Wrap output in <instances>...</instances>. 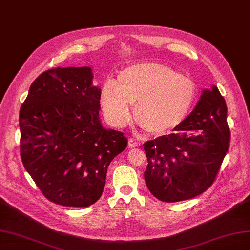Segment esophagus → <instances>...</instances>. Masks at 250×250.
<instances>
[{"mask_svg":"<svg viewBox=\"0 0 250 250\" xmlns=\"http://www.w3.org/2000/svg\"><path fill=\"white\" fill-rule=\"evenodd\" d=\"M138 145H139V143H138L136 140L128 139V146H130L131 148H134V147H137Z\"/></svg>","mask_w":250,"mask_h":250,"instance_id":"esophagus-1","label":"esophagus"}]
</instances>
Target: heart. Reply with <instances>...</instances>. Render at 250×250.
Segmentation results:
<instances>
[{
  "label": "heart",
  "mask_w": 250,
  "mask_h": 250,
  "mask_svg": "<svg viewBox=\"0 0 250 250\" xmlns=\"http://www.w3.org/2000/svg\"><path fill=\"white\" fill-rule=\"evenodd\" d=\"M197 85L168 66L142 62L124 69L116 83L102 85L100 103L114 125H125L135 104V118L149 133L161 135L179 125L197 99Z\"/></svg>",
  "instance_id": "1"
}]
</instances>
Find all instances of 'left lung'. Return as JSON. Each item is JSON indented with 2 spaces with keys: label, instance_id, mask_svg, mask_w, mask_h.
<instances>
[{
  "label": "left lung",
  "instance_id": "left-lung-1",
  "mask_svg": "<svg viewBox=\"0 0 250 250\" xmlns=\"http://www.w3.org/2000/svg\"><path fill=\"white\" fill-rule=\"evenodd\" d=\"M227 104L218 88L204 89L195 109L174 128L143 144L147 156L144 178L163 202L195 198L214 182L229 149Z\"/></svg>",
  "mask_w": 250,
  "mask_h": 250
}]
</instances>
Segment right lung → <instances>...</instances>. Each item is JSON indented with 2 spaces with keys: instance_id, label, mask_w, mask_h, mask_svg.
Listing matches in <instances>:
<instances>
[{
  "instance_id": "obj_1",
  "label": "right lung",
  "mask_w": 250,
  "mask_h": 250,
  "mask_svg": "<svg viewBox=\"0 0 250 250\" xmlns=\"http://www.w3.org/2000/svg\"><path fill=\"white\" fill-rule=\"evenodd\" d=\"M89 67L43 72L20 112L21 156L46 199L88 207L102 196L109 164L127 145L99 116L101 88Z\"/></svg>"
}]
</instances>
